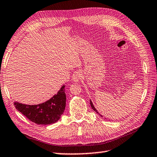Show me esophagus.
I'll list each match as a JSON object with an SVG mask.
<instances>
[{
	"instance_id": "1",
	"label": "esophagus",
	"mask_w": 157,
	"mask_h": 157,
	"mask_svg": "<svg viewBox=\"0 0 157 157\" xmlns=\"http://www.w3.org/2000/svg\"><path fill=\"white\" fill-rule=\"evenodd\" d=\"M83 77V73L81 71H76L72 75V79L74 82H78L79 79H81Z\"/></svg>"
}]
</instances>
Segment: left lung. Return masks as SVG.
Returning <instances> with one entry per match:
<instances>
[{
	"label": "left lung",
	"mask_w": 157,
	"mask_h": 157,
	"mask_svg": "<svg viewBox=\"0 0 157 157\" xmlns=\"http://www.w3.org/2000/svg\"><path fill=\"white\" fill-rule=\"evenodd\" d=\"M90 105H91V107H92V108H93V109L94 110V111H95V112H97V113H99V112H98L97 111V109L94 108V105H93V103H92V101H90ZM99 115H100V116H101V117H102V116H101V115L100 114V113H99Z\"/></svg>",
	"instance_id": "obj_1"
}]
</instances>
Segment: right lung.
<instances>
[{
	"mask_svg": "<svg viewBox=\"0 0 157 157\" xmlns=\"http://www.w3.org/2000/svg\"><path fill=\"white\" fill-rule=\"evenodd\" d=\"M65 86L63 85L60 90L45 103L35 105H25L14 102V105L18 111L37 124H50L55 123L60 118L66 106Z\"/></svg>",
	"mask_w": 157,
	"mask_h": 157,
	"instance_id": "add662e5",
	"label": "right lung"
}]
</instances>
